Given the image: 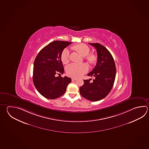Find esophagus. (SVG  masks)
<instances>
[{"label":"esophagus","instance_id":"1","mask_svg":"<svg viewBox=\"0 0 149 149\" xmlns=\"http://www.w3.org/2000/svg\"><path fill=\"white\" fill-rule=\"evenodd\" d=\"M76 78H72V81H76Z\"/></svg>","mask_w":149,"mask_h":149}]
</instances>
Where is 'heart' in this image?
Masks as SVG:
<instances>
[{
  "label": "heart",
  "mask_w": 149,
  "mask_h": 149,
  "mask_svg": "<svg viewBox=\"0 0 149 149\" xmlns=\"http://www.w3.org/2000/svg\"><path fill=\"white\" fill-rule=\"evenodd\" d=\"M77 52L84 57L90 64H93L96 61V56L93 54H90V48L88 46L84 43H81L74 47ZM70 50L65 48L61 54V60L64 64H66L70 61ZM88 70V65L85 63L70 64L66 68V71L69 76L77 78L82 76L86 73Z\"/></svg>",
  "instance_id": "heart-1"
}]
</instances>
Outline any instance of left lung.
Returning a JSON list of instances; mask_svg holds the SVG:
<instances>
[{
    "label": "left lung",
    "instance_id": "left-lung-1",
    "mask_svg": "<svg viewBox=\"0 0 149 149\" xmlns=\"http://www.w3.org/2000/svg\"><path fill=\"white\" fill-rule=\"evenodd\" d=\"M97 52V65L88 76L94 77L93 82L84 80V85L79 88L83 97L91 101L102 99L109 94L115 79V63L112 55L107 49L99 43H89Z\"/></svg>",
    "mask_w": 149,
    "mask_h": 149
}]
</instances>
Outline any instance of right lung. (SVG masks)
Returning a JSON list of instances; mask_svg holds the SVG:
<instances>
[{"instance_id":"right-lung-1","label":"right lung","mask_w":149,"mask_h":149,"mask_svg":"<svg viewBox=\"0 0 149 149\" xmlns=\"http://www.w3.org/2000/svg\"><path fill=\"white\" fill-rule=\"evenodd\" d=\"M72 42L55 41L40 51L34 62L33 81L38 91L44 97L55 99L65 93L71 82L70 77H56L63 74L64 68L61 54Z\"/></svg>"}]
</instances>
